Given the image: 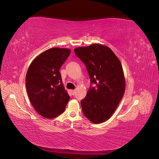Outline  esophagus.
I'll list each match as a JSON object with an SVG mask.
<instances>
[{"instance_id":"34e87169","label":"esophagus","mask_w":159,"mask_h":159,"mask_svg":"<svg viewBox=\"0 0 159 159\" xmlns=\"http://www.w3.org/2000/svg\"><path fill=\"white\" fill-rule=\"evenodd\" d=\"M71 94L74 95L75 93V90H71Z\"/></svg>"}]
</instances>
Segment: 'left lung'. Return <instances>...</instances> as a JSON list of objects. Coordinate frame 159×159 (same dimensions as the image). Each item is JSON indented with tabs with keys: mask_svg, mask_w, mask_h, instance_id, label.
Returning <instances> with one entry per match:
<instances>
[{
	"mask_svg": "<svg viewBox=\"0 0 159 159\" xmlns=\"http://www.w3.org/2000/svg\"><path fill=\"white\" fill-rule=\"evenodd\" d=\"M74 52L85 65L91 81L87 95L81 101L83 113L93 123L107 121L117 109L125 89L121 61L104 45L79 47Z\"/></svg>",
	"mask_w": 159,
	"mask_h": 159,
	"instance_id": "left-lung-1",
	"label": "left lung"
}]
</instances>
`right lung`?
<instances>
[{"mask_svg": "<svg viewBox=\"0 0 159 159\" xmlns=\"http://www.w3.org/2000/svg\"><path fill=\"white\" fill-rule=\"evenodd\" d=\"M70 52V49L52 48L38 56L28 68V98L37 113L46 118H55L64 113L70 100L59 70Z\"/></svg>", "mask_w": 159, "mask_h": 159, "instance_id": "obj_1", "label": "right lung"}]
</instances>
